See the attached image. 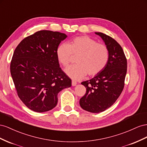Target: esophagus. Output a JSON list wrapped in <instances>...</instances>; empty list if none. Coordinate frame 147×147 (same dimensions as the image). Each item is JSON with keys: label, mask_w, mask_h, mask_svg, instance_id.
<instances>
[{"label": "esophagus", "mask_w": 147, "mask_h": 147, "mask_svg": "<svg viewBox=\"0 0 147 147\" xmlns=\"http://www.w3.org/2000/svg\"><path fill=\"white\" fill-rule=\"evenodd\" d=\"M77 84V82L74 81H72V86H76Z\"/></svg>", "instance_id": "obj_1"}]
</instances>
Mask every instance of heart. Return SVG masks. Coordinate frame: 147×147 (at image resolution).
Masks as SVG:
<instances>
[{
	"label": "heart",
	"mask_w": 147,
	"mask_h": 147,
	"mask_svg": "<svg viewBox=\"0 0 147 147\" xmlns=\"http://www.w3.org/2000/svg\"><path fill=\"white\" fill-rule=\"evenodd\" d=\"M58 61L64 66L70 63L73 55H78L77 64L69 66L65 71L74 80H80L88 74L89 76L98 74L105 68L110 53L107 46L87 36L74 37L68 44H61L57 49Z\"/></svg>",
	"instance_id": "heart-1"
}]
</instances>
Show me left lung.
Listing matches in <instances>:
<instances>
[{
  "instance_id": "8db88e82",
  "label": "left lung",
  "mask_w": 147,
  "mask_h": 147,
  "mask_svg": "<svg viewBox=\"0 0 147 147\" xmlns=\"http://www.w3.org/2000/svg\"><path fill=\"white\" fill-rule=\"evenodd\" d=\"M95 34L103 39L110 57L101 72L81 82L86 88V93L79 100V104L83 110L94 113L102 112L114 104L123 90L127 73V60L121 45L103 33Z\"/></svg>"
}]
</instances>
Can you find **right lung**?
Segmentation results:
<instances>
[{"instance_id": "right-lung-1", "label": "right lung", "mask_w": 147, "mask_h": 147, "mask_svg": "<svg viewBox=\"0 0 147 147\" xmlns=\"http://www.w3.org/2000/svg\"><path fill=\"white\" fill-rule=\"evenodd\" d=\"M67 36L42 30L24 38L15 49L10 73L19 98L30 110L45 112L55 108L58 94L71 86L63 71L57 49Z\"/></svg>"}]
</instances>
